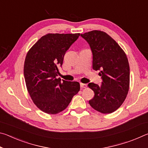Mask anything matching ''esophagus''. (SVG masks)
Instances as JSON below:
<instances>
[{"mask_svg": "<svg viewBox=\"0 0 148 148\" xmlns=\"http://www.w3.org/2000/svg\"><path fill=\"white\" fill-rule=\"evenodd\" d=\"M87 86V85L86 84H82V83L80 84V87H81L82 88H86Z\"/></svg>", "mask_w": 148, "mask_h": 148, "instance_id": "esophagus-1", "label": "esophagus"}]
</instances>
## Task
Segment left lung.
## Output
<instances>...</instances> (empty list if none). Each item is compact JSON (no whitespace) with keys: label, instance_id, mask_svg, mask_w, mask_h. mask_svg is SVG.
Wrapping results in <instances>:
<instances>
[{"label":"left lung","instance_id":"obj_1","mask_svg":"<svg viewBox=\"0 0 148 148\" xmlns=\"http://www.w3.org/2000/svg\"><path fill=\"white\" fill-rule=\"evenodd\" d=\"M92 53V69L101 71L102 84L89 83L95 92L89 101L92 108L102 114L116 111L123 103L130 84L129 64L119 45L105 32L94 31L82 34Z\"/></svg>","mask_w":148,"mask_h":148}]
</instances>
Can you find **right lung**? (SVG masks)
Masks as SVG:
<instances>
[{
  "label": "right lung",
  "mask_w": 148,
  "mask_h": 148,
  "mask_svg": "<svg viewBox=\"0 0 148 148\" xmlns=\"http://www.w3.org/2000/svg\"><path fill=\"white\" fill-rule=\"evenodd\" d=\"M79 35L47 34L27 52L23 69L27 91L34 104L45 113L63 111L79 91V82L57 78L65 53Z\"/></svg>",
  "instance_id": "obj_1"
}]
</instances>
